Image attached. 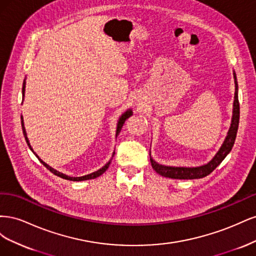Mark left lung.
Masks as SVG:
<instances>
[{
    "instance_id": "8db88e82",
    "label": "left lung",
    "mask_w": 256,
    "mask_h": 256,
    "mask_svg": "<svg viewBox=\"0 0 256 256\" xmlns=\"http://www.w3.org/2000/svg\"><path fill=\"white\" fill-rule=\"evenodd\" d=\"M234 74V82H235V96H234V104H233V115H232L230 126L228 131V136L224 138V141L214 156V158L206 164L200 166H162L159 164L158 162L154 161L150 152V164L152 168L158 174L168 178H174V180H198V178H203L207 175L210 174L218 166L221 162L224 160L230 152L232 150L236 140V134L239 125V102H238V83L236 74L233 72Z\"/></svg>"
}]
</instances>
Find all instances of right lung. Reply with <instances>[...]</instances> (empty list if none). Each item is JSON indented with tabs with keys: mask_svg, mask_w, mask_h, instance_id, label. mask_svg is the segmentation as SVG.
Listing matches in <instances>:
<instances>
[{
	"mask_svg": "<svg viewBox=\"0 0 256 256\" xmlns=\"http://www.w3.org/2000/svg\"><path fill=\"white\" fill-rule=\"evenodd\" d=\"M24 92H26V80L23 81V86H22V99H24ZM131 115H132V110H131V109L127 110L126 112H124V113L120 115V118H118V126H116V134H115V136H118L120 134V130H122V127L124 126V124H125V122L130 118ZM21 126H22L23 136H24V138H26V143H28V147H30V150L34 152V150H33V148H32V146H30V144L28 136H26V128H24V122H23V118H22V116H21ZM34 154H35V152H34ZM114 154H115V152H113L112 158H113V156H114ZM35 156L38 158V160H40L46 168H47L49 170V171H50L51 173H53L54 175H56V176H58V177H60V178H64V180H72V182H82V180H94V178H96V177H98V176H100V175H102V174L106 171L108 168H109V166H110V164H111V161H112V158H111V159L109 160V162H106V164L102 168H99L98 171H96V172H92V173H90V174L84 175V176H81V177H72V176H68V175H65V174H63V173H60V172L56 171V170H54L53 168H51L50 166H48L47 164H46V162H44L40 157L37 156L36 154H35Z\"/></svg>",
	"mask_w": 256,
	"mask_h": 256,
	"instance_id": "1",
	"label": "right lung"
}]
</instances>
